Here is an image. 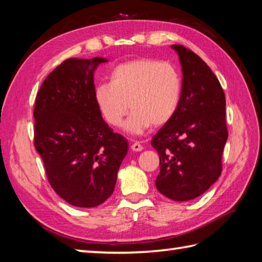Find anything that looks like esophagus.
Wrapping results in <instances>:
<instances>
[{"mask_svg":"<svg viewBox=\"0 0 262 262\" xmlns=\"http://www.w3.org/2000/svg\"><path fill=\"white\" fill-rule=\"evenodd\" d=\"M130 148L133 151H142V150H143V145H142L140 142H134Z\"/></svg>","mask_w":262,"mask_h":262,"instance_id":"1","label":"esophagus"}]
</instances>
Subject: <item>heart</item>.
Masks as SVG:
<instances>
[{"label":"heart","instance_id":"b5f03b06","mask_svg":"<svg viewBox=\"0 0 262 262\" xmlns=\"http://www.w3.org/2000/svg\"><path fill=\"white\" fill-rule=\"evenodd\" d=\"M181 90V76L170 62L137 59L115 67L111 83L96 86L95 100L106 122L113 127L121 126L130 108L125 129L140 135L150 126L161 127L171 120Z\"/></svg>","mask_w":262,"mask_h":262}]
</instances>
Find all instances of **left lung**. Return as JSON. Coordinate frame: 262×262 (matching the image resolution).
I'll return each instance as SVG.
<instances>
[{
	"label": "left lung",
	"mask_w": 262,
	"mask_h": 262,
	"mask_svg": "<svg viewBox=\"0 0 262 262\" xmlns=\"http://www.w3.org/2000/svg\"><path fill=\"white\" fill-rule=\"evenodd\" d=\"M183 67V90L171 120L154 135L161 172L156 187L174 201L200 196L219 179L228 140L225 96L219 79L200 56L172 45Z\"/></svg>",
	"instance_id": "8db88e82"
}]
</instances>
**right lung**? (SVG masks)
<instances>
[{
  "mask_svg": "<svg viewBox=\"0 0 262 262\" xmlns=\"http://www.w3.org/2000/svg\"><path fill=\"white\" fill-rule=\"evenodd\" d=\"M107 62L68 59L48 75L34 104V147L48 183L69 205L99 206L112 195L128 141L103 120L94 72Z\"/></svg>",
  "mask_w": 262,
  "mask_h": 262,
  "instance_id": "add662e5",
  "label": "right lung"
}]
</instances>
